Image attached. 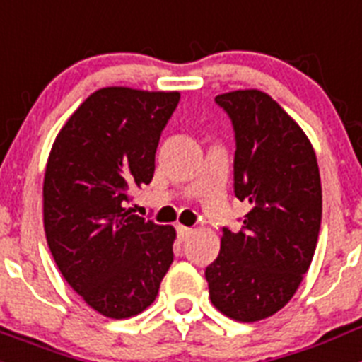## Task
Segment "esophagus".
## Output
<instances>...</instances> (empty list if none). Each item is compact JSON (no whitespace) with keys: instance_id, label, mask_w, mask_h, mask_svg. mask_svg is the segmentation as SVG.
<instances>
[{"instance_id":"1","label":"esophagus","mask_w":362,"mask_h":362,"mask_svg":"<svg viewBox=\"0 0 362 362\" xmlns=\"http://www.w3.org/2000/svg\"><path fill=\"white\" fill-rule=\"evenodd\" d=\"M175 228H177V238L181 239V241H187V238L192 233V228H188V226H183V225H177Z\"/></svg>"}]
</instances>
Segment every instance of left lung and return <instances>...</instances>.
Instances as JSON below:
<instances>
[{
  "instance_id": "left-lung-1",
  "label": "left lung",
  "mask_w": 362,
  "mask_h": 362,
  "mask_svg": "<svg viewBox=\"0 0 362 362\" xmlns=\"http://www.w3.org/2000/svg\"><path fill=\"white\" fill-rule=\"evenodd\" d=\"M216 103L232 119L233 192L250 212L239 232L223 228L204 277L221 313L254 322L279 312L308 272L321 228V177L310 139L270 95L233 90Z\"/></svg>"
}]
</instances>
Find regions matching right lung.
Here are the masks:
<instances>
[{
  "instance_id": "right-lung-1",
  "label": "right lung",
  "mask_w": 362,
  "mask_h": 362,
  "mask_svg": "<svg viewBox=\"0 0 362 362\" xmlns=\"http://www.w3.org/2000/svg\"><path fill=\"white\" fill-rule=\"evenodd\" d=\"M179 92L99 88L79 105L50 150L43 181L47 243L66 283L105 317L153 303L174 261V226L124 204L148 185Z\"/></svg>"
}]
</instances>
